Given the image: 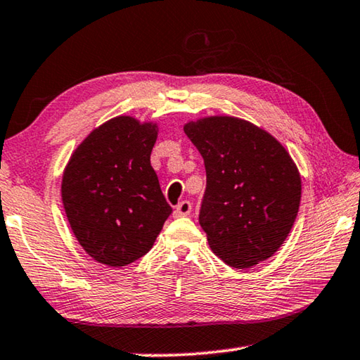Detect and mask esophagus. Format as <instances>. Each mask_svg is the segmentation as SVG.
I'll use <instances>...</instances> for the list:
<instances>
[{
  "label": "esophagus",
  "mask_w": 360,
  "mask_h": 360,
  "mask_svg": "<svg viewBox=\"0 0 360 360\" xmlns=\"http://www.w3.org/2000/svg\"><path fill=\"white\" fill-rule=\"evenodd\" d=\"M192 211V203L189 200L179 202L178 207L174 208V216L176 218H181V216H189Z\"/></svg>",
  "instance_id": "esophagus-1"
}]
</instances>
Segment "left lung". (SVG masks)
I'll use <instances>...</instances> for the list:
<instances>
[{
  "label": "left lung",
  "mask_w": 360,
  "mask_h": 360,
  "mask_svg": "<svg viewBox=\"0 0 360 360\" xmlns=\"http://www.w3.org/2000/svg\"><path fill=\"white\" fill-rule=\"evenodd\" d=\"M184 133L205 162L198 222L216 256L237 269L281 248L296 219L301 178L278 141L245 120L211 117Z\"/></svg>",
  "instance_id": "8db88e82"
}]
</instances>
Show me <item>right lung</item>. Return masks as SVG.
Wrapping results in <instances>:
<instances>
[{
	"label": "right lung",
	"instance_id": "add662e5",
	"mask_svg": "<svg viewBox=\"0 0 360 360\" xmlns=\"http://www.w3.org/2000/svg\"><path fill=\"white\" fill-rule=\"evenodd\" d=\"M155 139V124L117 117L94 129L67 165L62 202L68 222L84 252L102 264L142 258L173 211L150 167Z\"/></svg>",
	"mask_w": 360,
	"mask_h": 360
}]
</instances>
